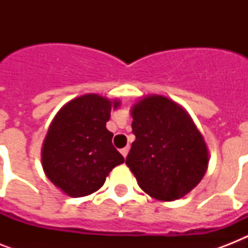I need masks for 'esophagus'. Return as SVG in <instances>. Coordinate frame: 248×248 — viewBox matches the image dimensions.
I'll return each instance as SVG.
<instances>
[{
	"mask_svg": "<svg viewBox=\"0 0 248 248\" xmlns=\"http://www.w3.org/2000/svg\"><path fill=\"white\" fill-rule=\"evenodd\" d=\"M128 151H130V147H124V148H122V149H121V153H122V155H124V158H126V157H127V155H128Z\"/></svg>",
	"mask_w": 248,
	"mask_h": 248,
	"instance_id": "34e87169",
	"label": "esophagus"
}]
</instances>
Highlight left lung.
I'll use <instances>...</instances> for the list:
<instances>
[{
  "mask_svg": "<svg viewBox=\"0 0 248 248\" xmlns=\"http://www.w3.org/2000/svg\"><path fill=\"white\" fill-rule=\"evenodd\" d=\"M135 141L126 165L138 184L161 201L179 200L203 177L208 152L192 118L180 105L152 95L132 107Z\"/></svg>",
  "mask_w": 248,
  "mask_h": 248,
  "instance_id": "8db88e82",
  "label": "left lung"
}]
</instances>
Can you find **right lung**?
<instances>
[{"label": "right lung", "mask_w": 248, "mask_h": 248, "mask_svg": "<svg viewBox=\"0 0 248 248\" xmlns=\"http://www.w3.org/2000/svg\"><path fill=\"white\" fill-rule=\"evenodd\" d=\"M120 101L87 93L56 114L42 148V166L54 185L71 197L96 192L116 166L124 162L105 124Z\"/></svg>", "instance_id": "add662e5"}]
</instances>
